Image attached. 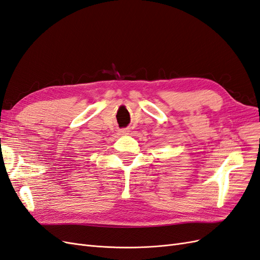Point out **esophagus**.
Here are the masks:
<instances>
[{
    "label": "esophagus",
    "mask_w": 260,
    "mask_h": 260,
    "mask_svg": "<svg viewBox=\"0 0 260 260\" xmlns=\"http://www.w3.org/2000/svg\"><path fill=\"white\" fill-rule=\"evenodd\" d=\"M122 132H125V131H122Z\"/></svg>",
    "instance_id": "1"
}]
</instances>
